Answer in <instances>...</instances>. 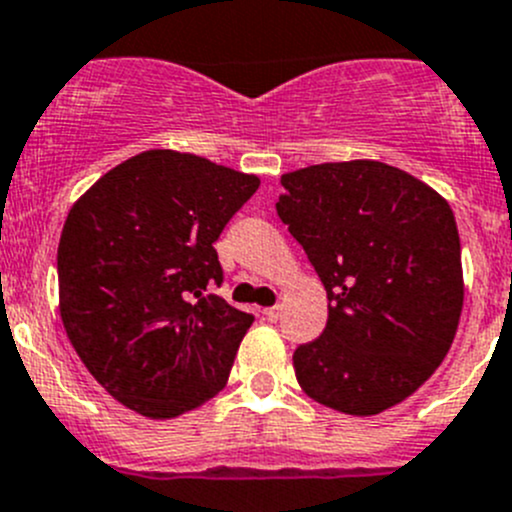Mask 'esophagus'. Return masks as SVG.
<instances>
[{
	"instance_id": "esophagus-1",
	"label": "esophagus",
	"mask_w": 512,
	"mask_h": 512,
	"mask_svg": "<svg viewBox=\"0 0 512 512\" xmlns=\"http://www.w3.org/2000/svg\"><path fill=\"white\" fill-rule=\"evenodd\" d=\"M262 315H265L270 322H277V320H280V315H282V307L280 305L265 307V310H262Z\"/></svg>"
}]
</instances>
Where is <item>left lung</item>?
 I'll list each match as a JSON object with an SVG mask.
<instances>
[{
	"label": "left lung",
	"mask_w": 512,
	"mask_h": 512,
	"mask_svg": "<svg viewBox=\"0 0 512 512\" xmlns=\"http://www.w3.org/2000/svg\"><path fill=\"white\" fill-rule=\"evenodd\" d=\"M277 215L327 290V325L292 355L300 388L345 415L403 403L438 370L463 310L448 202L385 162L282 175Z\"/></svg>",
	"instance_id": "left-lung-1"
}]
</instances>
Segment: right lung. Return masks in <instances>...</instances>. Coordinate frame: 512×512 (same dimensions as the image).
I'll return each instance as SVG.
<instances>
[{
	"label": "right lung",
	"instance_id": "add662e5",
	"mask_svg": "<svg viewBox=\"0 0 512 512\" xmlns=\"http://www.w3.org/2000/svg\"><path fill=\"white\" fill-rule=\"evenodd\" d=\"M260 187L197 155L150 150L99 177L57 250L59 312L94 380L152 420L225 388L255 317L227 305L215 242Z\"/></svg>",
	"mask_w": 512,
	"mask_h": 512
}]
</instances>
